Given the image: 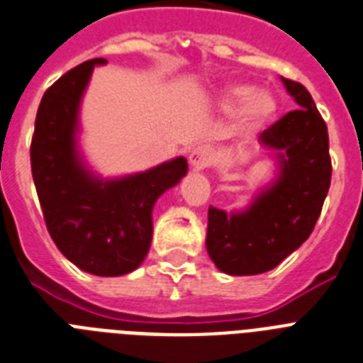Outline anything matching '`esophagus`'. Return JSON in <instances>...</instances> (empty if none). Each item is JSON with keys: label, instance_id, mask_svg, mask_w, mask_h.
<instances>
[{"label": "esophagus", "instance_id": "obj_1", "mask_svg": "<svg viewBox=\"0 0 363 363\" xmlns=\"http://www.w3.org/2000/svg\"><path fill=\"white\" fill-rule=\"evenodd\" d=\"M213 160H215V152L206 145L196 146V148L189 154V161H191V164H193V169L196 170H202L206 169V167H209V164L213 163Z\"/></svg>", "mask_w": 363, "mask_h": 363}]
</instances>
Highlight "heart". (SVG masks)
Segmentation results:
<instances>
[{
    "label": "heart",
    "instance_id": "1",
    "mask_svg": "<svg viewBox=\"0 0 363 363\" xmlns=\"http://www.w3.org/2000/svg\"><path fill=\"white\" fill-rule=\"evenodd\" d=\"M218 104L228 111L239 106L238 124L247 131L262 128L277 113L274 96L267 91H256L250 83H230L223 86Z\"/></svg>",
    "mask_w": 363,
    "mask_h": 363
}]
</instances>
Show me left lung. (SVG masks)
I'll use <instances>...</instances> for the list:
<instances>
[{"instance_id": "obj_1", "label": "left lung", "mask_w": 363, "mask_h": 363, "mask_svg": "<svg viewBox=\"0 0 363 363\" xmlns=\"http://www.w3.org/2000/svg\"><path fill=\"white\" fill-rule=\"evenodd\" d=\"M298 109L289 111L259 135L277 150L278 178L242 213L209 208V257L233 277L274 269L310 238L332 178L328 130L306 86L282 77Z\"/></svg>"}]
</instances>
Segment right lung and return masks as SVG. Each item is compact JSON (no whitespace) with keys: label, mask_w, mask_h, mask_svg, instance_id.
I'll use <instances>...</instances> for the list:
<instances>
[{"label":"right lung","mask_w":363,"mask_h":363,"mask_svg":"<svg viewBox=\"0 0 363 363\" xmlns=\"http://www.w3.org/2000/svg\"><path fill=\"white\" fill-rule=\"evenodd\" d=\"M91 59L53 83L37 111L31 172L53 242L81 271L121 277L139 267L152 242V209L187 174V160L118 179L96 178L77 152V113L96 65Z\"/></svg>","instance_id":"1"}]
</instances>
